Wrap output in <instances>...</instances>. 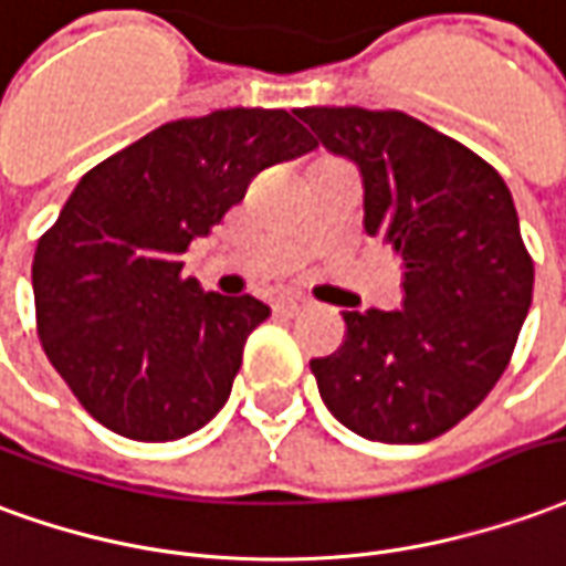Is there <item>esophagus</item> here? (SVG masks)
<instances>
[{
  "label": "esophagus",
  "mask_w": 566,
  "mask_h": 566,
  "mask_svg": "<svg viewBox=\"0 0 566 566\" xmlns=\"http://www.w3.org/2000/svg\"><path fill=\"white\" fill-rule=\"evenodd\" d=\"M274 311L280 316H298L302 314V302H298V298H280V302L274 304Z\"/></svg>",
  "instance_id": "1"
}]
</instances>
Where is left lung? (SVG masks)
Masks as SVG:
<instances>
[{"label": "left lung", "instance_id": "obj_1", "mask_svg": "<svg viewBox=\"0 0 566 566\" xmlns=\"http://www.w3.org/2000/svg\"><path fill=\"white\" fill-rule=\"evenodd\" d=\"M295 115L359 167L366 234L402 268V311H344V344L311 359L319 396L363 439L430 442L494 390L531 307L533 259L512 195L472 148L405 112Z\"/></svg>", "mask_w": 566, "mask_h": 566}]
</instances>
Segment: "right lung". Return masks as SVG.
<instances>
[{"mask_svg":"<svg viewBox=\"0 0 566 566\" xmlns=\"http://www.w3.org/2000/svg\"><path fill=\"white\" fill-rule=\"evenodd\" d=\"M311 148L292 112L219 109L161 124L82 176L35 247V328L106 430L174 442L228 402L243 344L271 307L203 292L182 276V255L252 176Z\"/></svg>","mask_w":566,"mask_h":566,"instance_id":"1","label":"right lung"}]
</instances>
